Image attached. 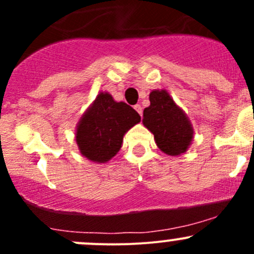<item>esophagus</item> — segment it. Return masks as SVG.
I'll return each mask as SVG.
<instances>
[{"label": "esophagus", "instance_id": "obj_1", "mask_svg": "<svg viewBox=\"0 0 254 254\" xmlns=\"http://www.w3.org/2000/svg\"><path fill=\"white\" fill-rule=\"evenodd\" d=\"M134 108H135V111H136V112L139 113V114L142 117V107L140 106V104H136V106H135Z\"/></svg>", "mask_w": 254, "mask_h": 254}]
</instances>
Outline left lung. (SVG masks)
<instances>
[{
	"mask_svg": "<svg viewBox=\"0 0 254 254\" xmlns=\"http://www.w3.org/2000/svg\"><path fill=\"white\" fill-rule=\"evenodd\" d=\"M143 125L155 137L156 145L170 156L184 153L193 140V127L165 89L150 93V106L143 109Z\"/></svg>",
	"mask_w": 254,
	"mask_h": 254,
	"instance_id": "left-lung-1",
	"label": "left lung"
}]
</instances>
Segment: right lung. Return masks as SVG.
<instances>
[{
	"label": "right lung",
	"instance_id": "right-lung-1",
	"mask_svg": "<svg viewBox=\"0 0 254 254\" xmlns=\"http://www.w3.org/2000/svg\"><path fill=\"white\" fill-rule=\"evenodd\" d=\"M140 120L135 109L124 102H115L108 92H101L76 127L79 152L92 162H108L122 147L125 132Z\"/></svg>",
	"mask_w": 254,
	"mask_h": 254
}]
</instances>
